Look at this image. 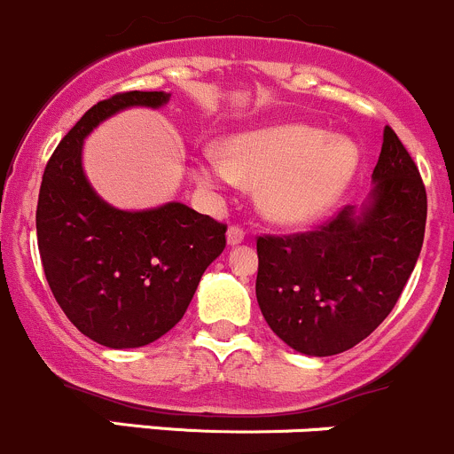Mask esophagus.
I'll use <instances>...</instances> for the list:
<instances>
[{"label": "esophagus", "mask_w": 454, "mask_h": 454, "mask_svg": "<svg viewBox=\"0 0 454 454\" xmlns=\"http://www.w3.org/2000/svg\"><path fill=\"white\" fill-rule=\"evenodd\" d=\"M245 240V231H242V227L238 225H231L227 229V245H240V242Z\"/></svg>", "instance_id": "obj_1"}]
</instances>
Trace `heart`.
I'll return each instance as SVG.
<instances>
[{
	"mask_svg": "<svg viewBox=\"0 0 454 454\" xmlns=\"http://www.w3.org/2000/svg\"><path fill=\"white\" fill-rule=\"evenodd\" d=\"M357 150L304 123H276L227 138L194 163L205 190H225L238 181L260 185V212L280 225H304L325 214L351 183Z\"/></svg>",
	"mask_w": 454,
	"mask_h": 454,
	"instance_id": "b5f03b06",
	"label": "heart"
}]
</instances>
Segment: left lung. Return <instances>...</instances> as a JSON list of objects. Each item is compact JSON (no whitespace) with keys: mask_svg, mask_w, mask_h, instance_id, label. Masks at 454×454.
I'll use <instances>...</instances> for the list:
<instances>
[{"mask_svg":"<svg viewBox=\"0 0 454 454\" xmlns=\"http://www.w3.org/2000/svg\"><path fill=\"white\" fill-rule=\"evenodd\" d=\"M369 200L313 231L258 236L255 298L273 333L304 356H338L393 311L426 229V187L386 125Z\"/></svg>","mask_w":454,"mask_h":454,"instance_id":"obj_1","label":"left lung"}]
</instances>
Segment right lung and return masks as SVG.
Returning a JSON list of instances; mask_svg holds the SVG:
<instances>
[{
    "label": "right lung",
    "instance_id": "add662e5",
    "mask_svg": "<svg viewBox=\"0 0 454 454\" xmlns=\"http://www.w3.org/2000/svg\"><path fill=\"white\" fill-rule=\"evenodd\" d=\"M168 92H121L90 107L46 165L37 203L43 273L68 320L110 348L154 342L181 322L227 225L183 203L143 212L107 205L81 163L83 138L128 107H160Z\"/></svg>",
    "mask_w": 454,
    "mask_h": 454
}]
</instances>
